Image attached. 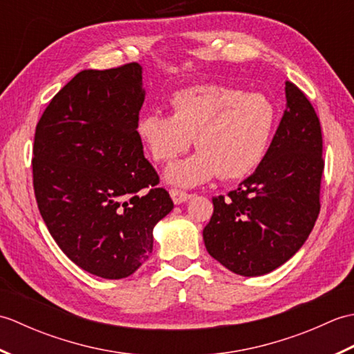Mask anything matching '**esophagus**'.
<instances>
[{"mask_svg": "<svg viewBox=\"0 0 354 354\" xmlns=\"http://www.w3.org/2000/svg\"><path fill=\"white\" fill-rule=\"evenodd\" d=\"M170 196H171V199H173V202H175V204H183V202H187L189 201L190 198H192V194L190 193H187V192H184V190H178V189H171L170 190Z\"/></svg>", "mask_w": 354, "mask_h": 354, "instance_id": "obj_1", "label": "esophagus"}]
</instances>
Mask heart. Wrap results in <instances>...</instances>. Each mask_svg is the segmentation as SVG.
<instances>
[{
	"instance_id": "obj_1",
	"label": "heart",
	"mask_w": 354,
	"mask_h": 354,
	"mask_svg": "<svg viewBox=\"0 0 354 354\" xmlns=\"http://www.w3.org/2000/svg\"><path fill=\"white\" fill-rule=\"evenodd\" d=\"M171 115L145 112L137 135L155 162H169L194 145L187 160L165 169L167 181L193 187L216 175L236 181L265 158L277 124V108L268 95L223 85H194L170 97Z\"/></svg>"
}]
</instances>
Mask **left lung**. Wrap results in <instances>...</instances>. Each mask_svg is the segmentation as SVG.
Returning a JSON list of instances; mask_svg holds the SVG:
<instances>
[{"label": "left lung", "mask_w": 354, "mask_h": 354, "mask_svg": "<svg viewBox=\"0 0 354 354\" xmlns=\"http://www.w3.org/2000/svg\"><path fill=\"white\" fill-rule=\"evenodd\" d=\"M322 171L319 118L288 80L284 114L265 158L227 198H213L214 212L202 232L208 254L243 277L281 266L318 219Z\"/></svg>", "instance_id": "8db88e82"}]
</instances>
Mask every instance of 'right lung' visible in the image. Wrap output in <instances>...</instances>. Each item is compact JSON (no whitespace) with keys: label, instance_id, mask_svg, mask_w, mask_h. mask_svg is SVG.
Segmentation results:
<instances>
[{"label":"right lung","instance_id":"add662e5","mask_svg":"<svg viewBox=\"0 0 354 354\" xmlns=\"http://www.w3.org/2000/svg\"><path fill=\"white\" fill-rule=\"evenodd\" d=\"M142 102L140 64L84 70L36 124L33 189L42 219L66 257L108 280L149 259L153 227L173 208L137 135Z\"/></svg>","mask_w":354,"mask_h":354}]
</instances>
